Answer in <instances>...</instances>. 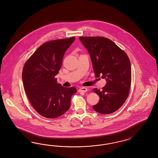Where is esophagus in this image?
<instances>
[{
    "label": "esophagus",
    "instance_id": "esophagus-1",
    "mask_svg": "<svg viewBox=\"0 0 158 158\" xmlns=\"http://www.w3.org/2000/svg\"><path fill=\"white\" fill-rule=\"evenodd\" d=\"M87 91V89L86 87H81V88H80L79 89V90H78V92L80 93H85Z\"/></svg>",
    "mask_w": 158,
    "mask_h": 158
}]
</instances>
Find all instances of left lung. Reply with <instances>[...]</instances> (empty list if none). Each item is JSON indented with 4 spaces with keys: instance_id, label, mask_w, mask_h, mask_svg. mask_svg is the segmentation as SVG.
Segmentation results:
<instances>
[{
    "instance_id": "8db88e82",
    "label": "left lung",
    "mask_w": 158,
    "mask_h": 158,
    "mask_svg": "<svg viewBox=\"0 0 158 158\" xmlns=\"http://www.w3.org/2000/svg\"><path fill=\"white\" fill-rule=\"evenodd\" d=\"M87 49L96 77L106 79L102 90L94 89L100 100L93 109L100 114L117 111L128 98L131 84L130 60L125 52L108 38L80 37Z\"/></svg>"
}]
</instances>
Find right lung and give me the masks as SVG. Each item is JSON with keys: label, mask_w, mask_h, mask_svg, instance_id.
I'll use <instances>...</instances> for the list:
<instances>
[{"label": "right lung", "mask_w": 158, "mask_h": 158, "mask_svg": "<svg viewBox=\"0 0 158 158\" xmlns=\"http://www.w3.org/2000/svg\"><path fill=\"white\" fill-rule=\"evenodd\" d=\"M75 37L55 40L41 45L26 62L22 72L24 89L30 103L38 113L48 118H58L71 106L75 87H63L55 76L64 54Z\"/></svg>", "instance_id": "obj_1"}]
</instances>
